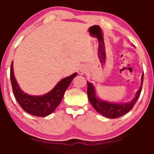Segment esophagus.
I'll use <instances>...</instances> for the list:
<instances>
[{
    "label": "esophagus",
    "mask_w": 154,
    "mask_h": 154,
    "mask_svg": "<svg viewBox=\"0 0 154 154\" xmlns=\"http://www.w3.org/2000/svg\"><path fill=\"white\" fill-rule=\"evenodd\" d=\"M78 73H79V74L80 75H83L84 73H85V69L83 66L80 67V69L78 70Z\"/></svg>",
    "instance_id": "1"
}]
</instances>
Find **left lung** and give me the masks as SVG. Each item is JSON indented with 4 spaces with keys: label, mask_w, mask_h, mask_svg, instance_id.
<instances>
[{
    "label": "left lung",
    "mask_w": 154,
    "mask_h": 154,
    "mask_svg": "<svg viewBox=\"0 0 154 154\" xmlns=\"http://www.w3.org/2000/svg\"><path fill=\"white\" fill-rule=\"evenodd\" d=\"M143 79H144V73L142 75V81H141V86L140 89L137 92L136 95L133 100L130 102L125 103H112L98 99L96 96V92L93 85L90 82L87 81L88 99H89L92 106L100 114L106 118H109V119H116V118L121 117L122 116L126 114L133 108L140 95L141 91H142Z\"/></svg>",
    "instance_id": "left-lung-1"
}]
</instances>
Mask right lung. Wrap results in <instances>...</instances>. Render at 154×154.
Listing matches in <instances>:
<instances>
[{"label": "right lung", "instance_id": "add662e5", "mask_svg": "<svg viewBox=\"0 0 154 154\" xmlns=\"http://www.w3.org/2000/svg\"><path fill=\"white\" fill-rule=\"evenodd\" d=\"M76 75L77 73H74L62 79L51 91L43 95L33 96L26 94L20 89L14 78L13 62H12L10 67V81L16 100L23 110L31 115L39 117L47 116L55 110L60 104L65 91L70 85L73 78Z\"/></svg>", "mask_w": 154, "mask_h": 154}]
</instances>
